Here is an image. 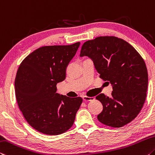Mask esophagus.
I'll list each match as a JSON object with an SVG mask.
<instances>
[{
	"label": "esophagus",
	"instance_id": "obj_1",
	"mask_svg": "<svg viewBox=\"0 0 155 155\" xmlns=\"http://www.w3.org/2000/svg\"><path fill=\"white\" fill-rule=\"evenodd\" d=\"M82 98H83L84 101H92V100H95L94 97H88V96H87V95L83 96Z\"/></svg>",
	"mask_w": 155,
	"mask_h": 155
}]
</instances>
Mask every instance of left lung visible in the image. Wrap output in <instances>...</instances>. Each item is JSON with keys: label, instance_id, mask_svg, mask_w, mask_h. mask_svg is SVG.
I'll use <instances>...</instances> for the list:
<instances>
[{"label": "left lung", "instance_id": "obj_1", "mask_svg": "<svg viewBox=\"0 0 155 155\" xmlns=\"http://www.w3.org/2000/svg\"><path fill=\"white\" fill-rule=\"evenodd\" d=\"M80 55L91 58L101 79L113 85L110 97H96L103 105L97 120L112 128L135 120L146 101L148 82L146 63L137 51L120 38L100 36L84 43Z\"/></svg>", "mask_w": 155, "mask_h": 155}]
</instances>
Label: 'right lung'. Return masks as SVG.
I'll return each mask as SVG.
<instances>
[{
    "label": "right lung",
    "mask_w": 155,
    "mask_h": 155,
    "mask_svg": "<svg viewBox=\"0 0 155 155\" xmlns=\"http://www.w3.org/2000/svg\"><path fill=\"white\" fill-rule=\"evenodd\" d=\"M80 42L71 45L40 47L20 63L15 79L18 105L27 123L40 133L58 135L74 122L82 98L56 93V85L66 78V68Z\"/></svg>",
    "instance_id": "obj_1"
}]
</instances>
